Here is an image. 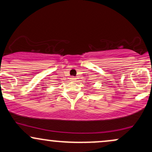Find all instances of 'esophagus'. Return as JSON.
Segmentation results:
<instances>
[{
	"label": "esophagus",
	"instance_id": "1",
	"mask_svg": "<svg viewBox=\"0 0 152 152\" xmlns=\"http://www.w3.org/2000/svg\"><path fill=\"white\" fill-rule=\"evenodd\" d=\"M70 79H71V81H75V80H76V78H75L74 76H71Z\"/></svg>",
	"mask_w": 152,
	"mask_h": 152
}]
</instances>
